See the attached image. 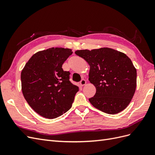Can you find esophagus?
Returning <instances> with one entry per match:
<instances>
[{
  "label": "esophagus",
  "mask_w": 155,
  "mask_h": 155,
  "mask_svg": "<svg viewBox=\"0 0 155 155\" xmlns=\"http://www.w3.org/2000/svg\"><path fill=\"white\" fill-rule=\"evenodd\" d=\"M86 83H87V81H86V80H85V79H82V80L80 81V85L82 87L84 86V85H85Z\"/></svg>",
  "instance_id": "1"
}]
</instances>
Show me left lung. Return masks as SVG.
Returning <instances> with one entry per match:
<instances>
[{
  "instance_id": "obj_1",
  "label": "left lung",
  "mask_w": 155,
  "mask_h": 155,
  "mask_svg": "<svg viewBox=\"0 0 155 155\" xmlns=\"http://www.w3.org/2000/svg\"><path fill=\"white\" fill-rule=\"evenodd\" d=\"M90 66L88 80L96 88L91 104L109 114L129 105L137 87V69L124 53L110 48L76 50Z\"/></svg>"
}]
</instances>
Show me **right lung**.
<instances>
[{"instance_id":"obj_1","label":"right lung","mask_w":155,"mask_h":155,"mask_svg":"<svg viewBox=\"0 0 155 155\" xmlns=\"http://www.w3.org/2000/svg\"><path fill=\"white\" fill-rule=\"evenodd\" d=\"M73 51L50 48L37 51L21 72L22 92L31 109L41 116L54 119L72 107L78 86L69 81V72L62 65Z\"/></svg>"}]
</instances>
